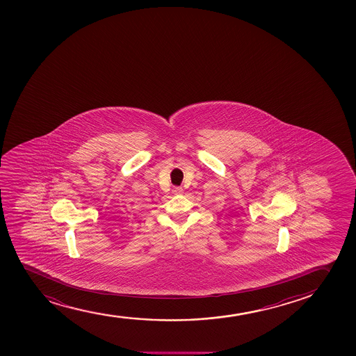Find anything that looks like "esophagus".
Returning a JSON list of instances; mask_svg holds the SVG:
<instances>
[{
    "instance_id": "esophagus-1",
    "label": "esophagus",
    "mask_w": 356,
    "mask_h": 356,
    "mask_svg": "<svg viewBox=\"0 0 356 356\" xmlns=\"http://www.w3.org/2000/svg\"><path fill=\"white\" fill-rule=\"evenodd\" d=\"M172 192H174V194H182V193H184V188L175 187L174 188V191H172Z\"/></svg>"
}]
</instances>
